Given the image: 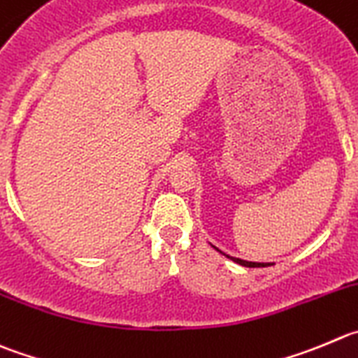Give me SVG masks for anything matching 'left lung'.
I'll return each mask as SVG.
<instances>
[{"mask_svg": "<svg viewBox=\"0 0 358 358\" xmlns=\"http://www.w3.org/2000/svg\"><path fill=\"white\" fill-rule=\"evenodd\" d=\"M214 250H217L216 246H213ZM220 251V250H217ZM220 253H223V251H220ZM224 255V253H223ZM227 258H230L232 262H236V264L243 265V267H268V265L272 264H264V262H248V260H243V258H236V257H230V255H224Z\"/></svg>", "mask_w": 358, "mask_h": 358, "instance_id": "left-lung-1", "label": "left lung"}]
</instances>
